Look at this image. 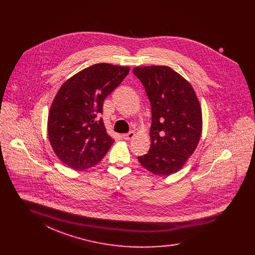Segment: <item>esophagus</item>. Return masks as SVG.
<instances>
[{
	"label": "esophagus",
	"mask_w": 255,
	"mask_h": 255,
	"mask_svg": "<svg viewBox=\"0 0 255 255\" xmlns=\"http://www.w3.org/2000/svg\"><path fill=\"white\" fill-rule=\"evenodd\" d=\"M134 135H135V134H134V132L131 131V132H129V133L122 134V137H123L124 139H127V140H129V139H132Z\"/></svg>",
	"instance_id": "34e87169"
}]
</instances>
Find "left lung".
Wrapping results in <instances>:
<instances>
[{
  "mask_svg": "<svg viewBox=\"0 0 255 255\" xmlns=\"http://www.w3.org/2000/svg\"><path fill=\"white\" fill-rule=\"evenodd\" d=\"M151 103L149 152L137 157L140 164L158 176L182 168L194 153L202 134V109L190 83L167 66L136 67Z\"/></svg>",
  "mask_w": 255,
  "mask_h": 255,
  "instance_id": "8db88e82",
  "label": "left lung"
}]
</instances>
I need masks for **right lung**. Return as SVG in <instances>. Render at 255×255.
<instances>
[{"label": "right lung", "instance_id": "right-lung-1", "mask_svg": "<svg viewBox=\"0 0 255 255\" xmlns=\"http://www.w3.org/2000/svg\"><path fill=\"white\" fill-rule=\"evenodd\" d=\"M129 67L96 64L74 74L61 86L49 109L48 133L63 163L84 170L98 163L114 139L106 132L103 101L129 73Z\"/></svg>", "mask_w": 255, "mask_h": 255}]
</instances>
